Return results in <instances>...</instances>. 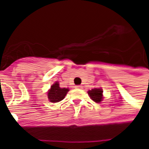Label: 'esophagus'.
I'll return each instance as SVG.
<instances>
[{
    "instance_id": "obj_1",
    "label": "esophagus",
    "mask_w": 149,
    "mask_h": 149,
    "mask_svg": "<svg viewBox=\"0 0 149 149\" xmlns=\"http://www.w3.org/2000/svg\"><path fill=\"white\" fill-rule=\"evenodd\" d=\"M76 89H82V86H81V85H77V86H75Z\"/></svg>"
}]
</instances>
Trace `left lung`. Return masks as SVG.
Listing matches in <instances>:
<instances>
[{
	"mask_svg": "<svg viewBox=\"0 0 149 149\" xmlns=\"http://www.w3.org/2000/svg\"><path fill=\"white\" fill-rule=\"evenodd\" d=\"M102 93H103L102 89H96V88L88 91V95H89V97L96 103H100L102 101V99H103Z\"/></svg>",
	"mask_w": 149,
	"mask_h": 149,
	"instance_id": "left-lung-1",
	"label": "left lung"
}]
</instances>
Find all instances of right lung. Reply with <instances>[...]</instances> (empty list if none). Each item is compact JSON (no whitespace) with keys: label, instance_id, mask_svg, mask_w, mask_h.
Listing matches in <instances>:
<instances>
[{"label":"right lung","instance_id":"add662e5","mask_svg":"<svg viewBox=\"0 0 149 149\" xmlns=\"http://www.w3.org/2000/svg\"><path fill=\"white\" fill-rule=\"evenodd\" d=\"M69 89L68 88L60 87V84L58 82H56L51 86V89L48 92V98L51 102L56 103L59 101H62L65 98L67 93Z\"/></svg>","mask_w":149,"mask_h":149}]
</instances>
